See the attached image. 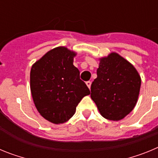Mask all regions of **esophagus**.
<instances>
[{
	"instance_id": "34e87169",
	"label": "esophagus",
	"mask_w": 158,
	"mask_h": 158,
	"mask_svg": "<svg viewBox=\"0 0 158 158\" xmlns=\"http://www.w3.org/2000/svg\"><path fill=\"white\" fill-rule=\"evenodd\" d=\"M91 84L92 82L91 81H86V85H87V86L89 87V89H90V87H91Z\"/></svg>"
}]
</instances>
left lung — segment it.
Instances as JSON below:
<instances>
[{
	"label": "left lung",
	"mask_w": 158,
	"mask_h": 158,
	"mask_svg": "<svg viewBox=\"0 0 158 158\" xmlns=\"http://www.w3.org/2000/svg\"><path fill=\"white\" fill-rule=\"evenodd\" d=\"M100 60L97 77L91 85V98L104 118L120 120L136 105L141 77L134 65L117 53Z\"/></svg>",
	"instance_id": "obj_1"
}]
</instances>
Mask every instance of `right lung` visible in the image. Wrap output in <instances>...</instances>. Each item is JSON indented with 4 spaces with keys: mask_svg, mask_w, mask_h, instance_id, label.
I'll return each mask as SVG.
<instances>
[{
    "mask_svg": "<svg viewBox=\"0 0 158 158\" xmlns=\"http://www.w3.org/2000/svg\"><path fill=\"white\" fill-rule=\"evenodd\" d=\"M76 53L65 47L48 51L32 65L31 92L40 115L55 124L68 121L84 96L90 94L73 65Z\"/></svg>",
    "mask_w": 158,
    "mask_h": 158,
    "instance_id": "obj_1",
    "label": "right lung"
}]
</instances>
